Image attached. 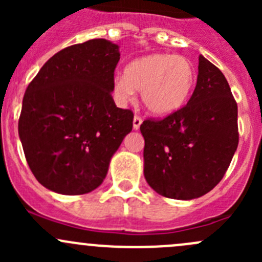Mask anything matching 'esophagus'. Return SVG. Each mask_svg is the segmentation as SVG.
<instances>
[{"label": "esophagus", "mask_w": 262, "mask_h": 262, "mask_svg": "<svg viewBox=\"0 0 262 262\" xmlns=\"http://www.w3.org/2000/svg\"><path fill=\"white\" fill-rule=\"evenodd\" d=\"M141 124H142V118H141V116H138V115L134 116V119H133V128L136 129V130H138L139 126H141Z\"/></svg>", "instance_id": "1"}]
</instances>
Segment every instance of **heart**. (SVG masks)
Instances as JSON below:
<instances>
[{
    "instance_id": "b5f03b06",
    "label": "heart",
    "mask_w": 262,
    "mask_h": 262,
    "mask_svg": "<svg viewBox=\"0 0 262 262\" xmlns=\"http://www.w3.org/2000/svg\"><path fill=\"white\" fill-rule=\"evenodd\" d=\"M196 83V70L186 57L153 53L132 60L124 76L114 78V95L121 102L141 91L144 107L153 115H167L185 105Z\"/></svg>"
}]
</instances>
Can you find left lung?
I'll use <instances>...</instances> for the list:
<instances>
[{
    "label": "left lung",
    "mask_w": 262,
    "mask_h": 262,
    "mask_svg": "<svg viewBox=\"0 0 262 262\" xmlns=\"http://www.w3.org/2000/svg\"><path fill=\"white\" fill-rule=\"evenodd\" d=\"M198 70L196 86L185 106L141 125L144 178L170 199L209 192L223 179L238 146V112L228 82L203 55Z\"/></svg>",
    "instance_id": "1"
}]
</instances>
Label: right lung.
Segmentation results:
<instances>
[{
    "label": "right lung",
    "instance_id": "add662e5",
    "mask_svg": "<svg viewBox=\"0 0 262 262\" xmlns=\"http://www.w3.org/2000/svg\"><path fill=\"white\" fill-rule=\"evenodd\" d=\"M119 47L91 39L55 53L29 83L18 136L31 172L58 194L101 185L110 160L133 128V113L112 91Z\"/></svg>",
    "mask_w": 262,
    "mask_h": 262
}]
</instances>
